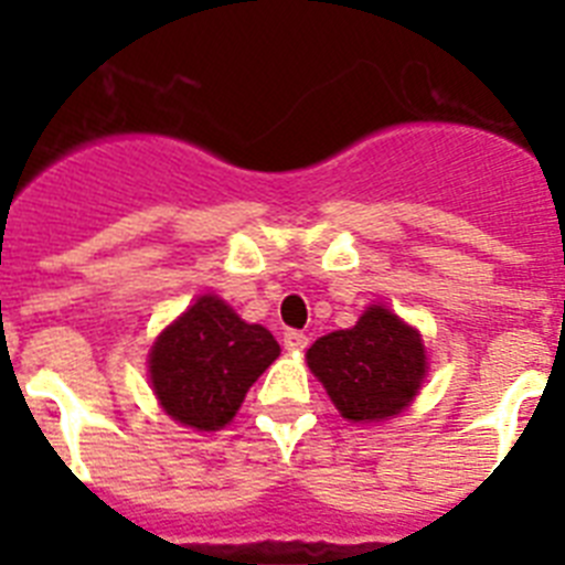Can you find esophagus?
<instances>
[{"label":"esophagus","instance_id":"1","mask_svg":"<svg viewBox=\"0 0 565 565\" xmlns=\"http://www.w3.org/2000/svg\"><path fill=\"white\" fill-rule=\"evenodd\" d=\"M282 344H286V351H306L308 348V337L302 331H286L282 333Z\"/></svg>","mask_w":565,"mask_h":565}]
</instances>
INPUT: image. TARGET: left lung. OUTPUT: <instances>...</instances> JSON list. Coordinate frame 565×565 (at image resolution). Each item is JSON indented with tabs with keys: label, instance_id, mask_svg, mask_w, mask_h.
Listing matches in <instances>:
<instances>
[{
	"label": "left lung",
	"instance_id": "obj_1",
	"mask_svg": "<svg viewBox=\"0 0 565 565\" xmlns=\"http://www.w3.org/2000/svg\"><path fill=\"white\" fill-rule=\"evenodd\" d=\"M306 359L351 422H382L402 413L427 367L422 337L382 306L367 308L351 331L317 339Z\"/></svg>",
	"mask_w": 565,
	"mask_h": 565
}]
</instances>
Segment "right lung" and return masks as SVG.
Instances as JSON below:
<instances>
[{
    "label": "right lung",
    "mask_w": 565,
    "mask_h": 565,
    "mask_svg": "<svg viewBox=\"0 0 565 565\" xmlns=\"http://www.w3.org/2000/svg\"><path fill=\"white\" fill-rule=\"evenodd\" d=\"M279 356L263 326H248L217 297H201L149 353V376L163 411L198 430H221L248 387Z\"/></svg>",
    "instance_id": "1"
}]
</instances>
